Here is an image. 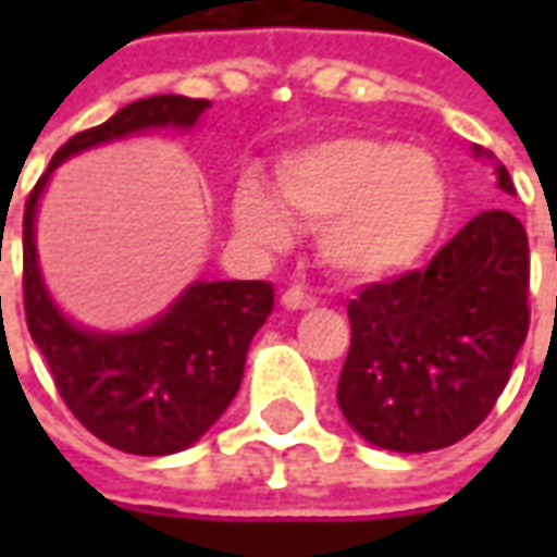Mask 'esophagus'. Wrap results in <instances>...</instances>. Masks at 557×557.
Instances as JSON below:
<instances>
[{
	"instance_id": "34e87169",
	"label": "esophagus",
	"mask_w": 557,
	"mask_h": 557,
	"mask_svg": "<svg viewBox=\"0 0 557 557\" xmlns=\"http://www.w3.org/2000/svg\"><path fill=\"white\" fill-rule=\"evenodd\" d=\"M282 304H285V310H310L315 307V297L304 288H288L282 294Z\"/></svg>"
}]
</instances>
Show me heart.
Masks as SVG:
<instances>
[{
  "instance_id": "obj_1",
  "label": "heart",
  "mask_w": 557,
  "mask_h": 557,
  "mask_svg": "<svg viewBox=\"0 0 557 557\" xmlns=\"http://www.w3.org/2000/svg\"><path fill=\"white\" fill-rule=\"evenodd\" d=\"M277 207L253 180L235 191V225L260 245L288 242V220L319 228L325 263L347 278L403 272L434 242L446 213V180L418 148L341 136L288 154L275 170Z\"/></svg>"
}]
</instances>
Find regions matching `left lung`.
<instances>
[{
	"label": "left lung",
	"mask_w": 557,
	"mask_h": 557,
	"mask_svg": "<svg viewBox=\"0 0 557 557\" xmlns=\"http://www.w3.org/2000/svg\"><path fill=\"white\" fill-rule=\"evenodd\" d=\"M499 188L515 195L508 170ZM530 245L518 216L486 210L424 269L350 300V354L337 403L362 437L431 453L493 412L530 329Z\"/></svg>",
	"instance_id": "obj_1"
}]
</instances>
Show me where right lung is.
Returning a JSON list of instances; mask_svg holds the SVG:
<instances>
[{
	"instance_id": "add662e5",
	"label": "right lung",
	"mask_w": 557,
	"mask_h": 557,
	"mask_svg": "<svg viewBox=\"0 0 557 557\" xmlns=\"http://www.w3.org/2000/svg\"><path fill=\"white\" fill-rule=\"evenodd\" d=\"M207 104V98L185 96L126 104L108 123L64 141L24 207V315L30 337L76 421L101 443L133 456L180 453L223 416L242 387L250 337L272 312L275 290L269 282H198L141 332H83L54 310L42 288L33 216L42 185L64 158L148 126H191Z\"/></svg>"
}]
</instances>
